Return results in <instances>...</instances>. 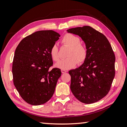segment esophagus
<instances>
[{
	"mask_svg": "<svg viewBox=\"0 0 127 127\" xmlns=\"http://www.w3.org/2000/svg\"><path fill=\"white\" fill-rule=\"evenodd\" d=\"M62 72L63 74H64V73H65V72H66V70H62Z\"/></svg>",
	"mask_w": 127,
	"mask_h": 127,
	"instance_id": "1",
	"label": "esophagus"
}]
</instances>
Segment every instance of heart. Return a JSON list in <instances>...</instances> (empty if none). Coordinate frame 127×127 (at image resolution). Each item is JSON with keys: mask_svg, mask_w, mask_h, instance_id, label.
<instances>
[{"mask_svg": "<svg viewBox=\"0 0 127 127\" xmlns=\"http://www.w3.org/2000/svg\"><path fill=\"white\" fill-rule=\"evenodd\" d=\"M62 44L69 47L66 56L67 58L59 62L56 64L57 68L67 70L73 68L78 64H82L87 57L88 51L85 45L81 42L79 36L71 34H66L61 40ZM51 58L54 61L59 60L58 47L56 44L52 46L50 51Z\"/></svg>", "mask_w": 127, "mask_h": 127, "instance_id": "heart-1", "label": "heart"}]
</instances>
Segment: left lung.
I'll use <instances>...</instances> for the list:
<instances>
[{
	"label": "left lung",
	"instance_id": "left-lung-1",
	"mask_svg": "<svg viewBox=\"0 0 127 127\" xmlns=\"http://www.w3.org/2000/svg\"><path fill=\"white\" fill-rule=\"evenodd\" d=\"M67 32L81 37L88 51L84 63L69 71L71 91L83 103H94L110 90L115 75L114 52L106 37L90 26L69 29Z\"/></svg>",
	"mask_w": 127,
	"mask_h": 127
}]
</instances>
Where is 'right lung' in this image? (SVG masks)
<instances>
[{
  "mask_svg": "<svg viewBox=\"0 0 127 127\" xmlns=\"http://www.w3.org/2000/svg\"><path fill=\"white\" fill-rule=\"evenodd\" d=\"M61 36L53 31H40L21 40L15 50L13 82L22 98L32 105L45 104L55 92L60 69L53 65L50 51Z\"/></svg>",
  "mask_w": 127,
  "mask_h": 127,
  "instance_id": "1",
  "label": "right lung"
}]
</instances>
